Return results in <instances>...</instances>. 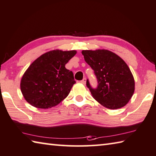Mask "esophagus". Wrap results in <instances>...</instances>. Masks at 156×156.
Here are the masks:
<instances>
[{
  "instance_id": "1",
  "label": "esophagus",
  "mask_w": 156,
  "mask_h": 156,
  "mask_svg": "<svg viewBox=\"0 0 156 156\" xmlns=\"http://www.w3.org/2000/svg\"><path fill=\"white\" fill-rule=\"evenodd\" d=\"M86 81H87V79H86V78H84L83 80L80 81V83H81L82 84H86Z\"/></svg>"
}]
</instances>
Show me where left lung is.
<instances>
[{"mask_svg":"<svg viewBox=\"0 0 156 156\" xmlns=\"http://www.w3.org/2000/svg\"><path fill=\"white\" fill-rule=\"evenodd\" d=\"M82 54L98 79L97 89H93L87 80L93 98L109 109L125 106L135 90L134 76L126 62L108 50H83Z\"/></svg>","mask_w":156,"mask_h":156,"instance_id":"8db88e82","label":"left lung"}]
</instances>
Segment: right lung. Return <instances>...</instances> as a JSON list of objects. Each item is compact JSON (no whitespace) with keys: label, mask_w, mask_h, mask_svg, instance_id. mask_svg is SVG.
I'll list each match as a JSON object with an SVG mask.
<instances>
[{"label":"right lung","mask_w":156,"mask_h":156,"mask_svg":"<svg viewBox=\"0 0 156 156\" xmlns=\"http://www.w3.org/2000/svg\"><path fill=\"white\" fill-rule=\"evenodd\" d=\"M76 50H54L34 61L22 76L20 89L28 103L38 108L55 106L69 95L76 83L66 65Z\"/></svg>","instance_id":"obj_1"}]
</instances>
